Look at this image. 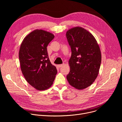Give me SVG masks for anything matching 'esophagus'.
Returning <instances> with one entry per match:
<instances>
[{
    "mask_svg": "<svg viewBox=\"0 0 122 122\" xmlns=\"http://www.w3.org/2000/svg\"><path fill=\"white\" fill-rule=\"evenodd\" d=\"M64 65V64H61V65H57V66L58 67H62Z\"/></svg>",
    "mask_w": 122,
    "mask_h": 122,
    "instance_id": "34e87169",
    "label": "esophagus"
}]
</instances>
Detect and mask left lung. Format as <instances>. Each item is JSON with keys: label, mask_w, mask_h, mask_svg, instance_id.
Returning a JSON list of instances; mask_svg holds the SVG:
<instances>
[{"label": "left lung", "mask_w": 122, "mask_h": 122, "mask_svg": "<svg viewBox=\"0 0 122 122\" xmlns=\"http://www.w3.org/2000/svg\"><path fill=\"white\" fill-rule=\"evenodd\" d=\"M66 37L72 52L66 79L73 87L83 90L90 86L98 76L101 62L100 49L93 35L81 26L68 30Z\"/></svg>", "instance_id": "left-lung-1"}]
</instances>
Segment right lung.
Returning <instances> with one entry per match:
<instances>
[{
	"instance_id": "1",
	"label": "right lung",
	"mask_w": 122,
	"mask_h": 122,
	"mask_svg": "<svg viewBox=\"0 0 122 122\" xmlns=\"http://www.w3.org/2000/svg\"><path fill=\"white\" fill-rule=\"evenodd\" d=\"M54 38L49 32L36 29L25 36L20 45L19 58L22 73L27 82L39 91L51 87L57 72L47 50Z\"/></svg>"
}]
</instances>
